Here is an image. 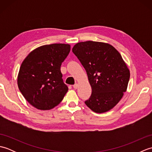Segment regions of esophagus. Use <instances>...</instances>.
<instances>
[{
  "label": "esophagus",
  "instance_id": "esophagus-1",
  "mask_svg": "<svg viewBox=\"0 0 152 152\" xmlns=\"http://www.w3.org/2000/svg\"><path fill=\"white\" fill-rule=\"evenodd\" d=\"M78 83H75V84L73 86V88L74 89H77V88H78Z\"/></svg>",
  "mask_w": 152,
  "mask_h": 152
}]
</instances>
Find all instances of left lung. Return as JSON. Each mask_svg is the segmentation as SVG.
I'll use <instances>...</instances> for the list:
<instances>
[{"label": "left lung", "mask_w": 152, "mask_h": 152, "mask_svg": "<svg viewBox=\"0 0 152 152\" xmlns=\"http://www.w3.org/2000/svg\"><path fill=\"white\" fill-rule=\"evenodd\" d=\"M72 52L86 69L92 89L85 104L96 113L114 108L127 90L130 78L120 53L111 45L93 41L77 43Z\"/></svg>", "instance_id": "1"}]
</instances>
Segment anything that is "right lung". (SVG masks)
<instances>
[{"label": "right lung", "mask_w": 152, "mask_h": 152, "mask_svg": "<svg viewBox=\"0 0 152 152\" xmlns=\"http://www.w3.org/2000/svg\"><path fill=\"white\" fill-rule=\"evenodd\" d=\"M70 51L69 44L45 45L31 51L23 61L18 88L34 107L50 110L63 99L69 88L62 78L61 66Z\"/></svg>", "instance_id": "right-lung-1"}]
</instances>
